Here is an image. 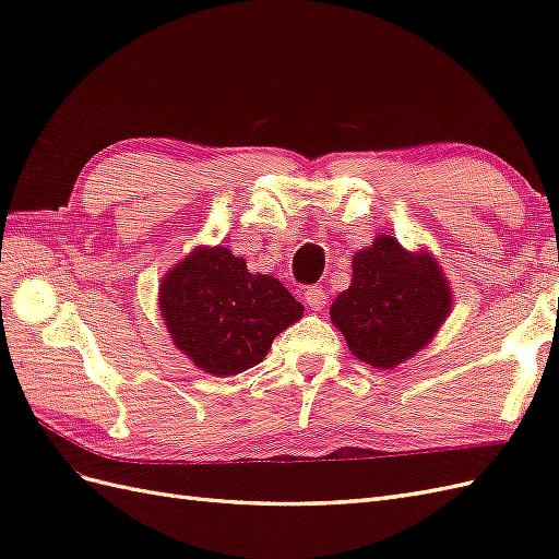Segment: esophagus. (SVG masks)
Wrapping results in <instances>:
<instances>
[{
	"label": "esophagus",
	"instance_id": "34e87169",
	"mask_svg": "<svg viewBox=\"0 0 559 559\" xmlns=\"http://www.w3.org/2000/svg\"><path fill=\"white\" fill-rule=\"evenodd\" d=\"M306 302H308V308L314 312L324 308L326 306L324 289H321V286H310V289L306 292Z\"/></svg>",
	"mask_w": 559,
	"mask_h": 559
}]
</instances>
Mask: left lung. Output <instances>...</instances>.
I'll use <instances>...</instances> for the list:
<instances>
[{
	"label": "left lung",
	"mask_w": 559,
	"mask_h": 559,
	"mask_svg": "<svg viewBox=\"0 0 559 559\" xmlns=\"http://www.w3.org/2000/svg\"><path fill=\"white\" fill-rule=\"evenodd\" d=\"M452 286L433 253L378 235L352 259L349 289L333 300L331 321L359 361L394 370L425 349L452 312Z\"/></svg>",
	"instance_id": "obj_1"
}]
</instances>
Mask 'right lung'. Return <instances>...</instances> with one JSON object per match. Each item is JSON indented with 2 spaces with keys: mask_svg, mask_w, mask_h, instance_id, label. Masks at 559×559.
Segmentation results:
<instances>
[{
  "mask_svg": "<svg viewBox=\"0 0 559 559\" xmlns=\"http://www.w3.org/2000/svg\"><path fill=\"white\" fill-rule=\"evenodd\" d=\"M158 308L175 347L216 378L265 359L275 337L302 317L286 286L228 247L200 245L160 280Z\"/></svg>",
  "mask_w": 559,
  "mask_h": 559,
  "instance_id": "1",
  "label": "right lung"
}]
</instances>
